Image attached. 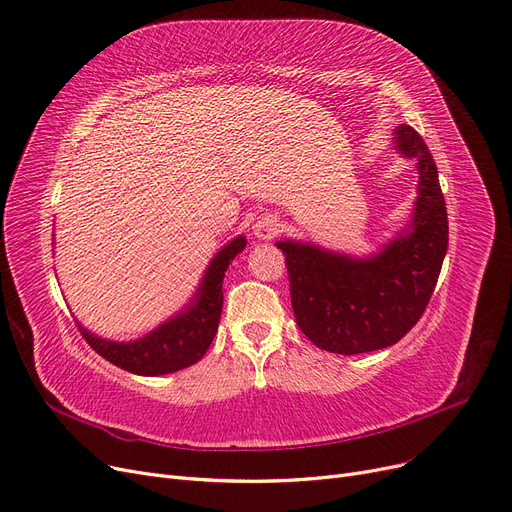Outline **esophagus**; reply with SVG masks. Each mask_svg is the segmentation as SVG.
I'll list each match as a JSON object with an SVG mask.
<instances>
[{"mask_svg":"<svg viewBox=\"0 0 512 512\" xmlns=\"http://www.w3.org/2000/svg\"><path fill=\"white\" fill-rule=\"evenodd\" d=\"M278 232L280 224L274 215H261L253 224V234L259 240H272L274 236H278Z\"/></svg>","mask_w":512,"mask_h":512,"instance_id":"1","label":"esophagus"}]
</instances>
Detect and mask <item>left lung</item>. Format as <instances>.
Returning a JSON list of instances; mask_svg holds the SVG:
<instances>
[{
  "label": "left lung",
  "instance_id": "1",
  "mask_svg": "<svg viewBox=\"0 0 512 512\" xmlns=\"http://www.w3.org/2000/svg\"><path fill=\"white\" fill-rule=\"evenodd\" d=\"M393 150L416 161L414 211L404 230L366 257L278 240L286 255L295 320L316 347L355 355L395 345L418 322L448 251V211L431 152L410 125Z\"/></svg>",
  "mask_w": 512,
  "mask_h": 512
}]
</instances>
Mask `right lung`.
<instances>
[{"label": "right lung", "instance_id": "1", "mask_svg": "<svg viewBox=\"0 0 512 512\" xmlns=\"http://www.w3.org/2000/svg\"><path fill=\"white\" fill-rule=\"evenodd\" d=\"M244 247H247L244 236H236L224 244L209 261L205 276L188 305L146 332L144 337L136 341H110L94 335L77 322L83 339L110 364L140 376L171 374L196 364L207 353L219 326L221 307H224L221 284H224L228 265Z\"/></svg>", "mask_w": 512, "mask_h": 512}]
</instances>
